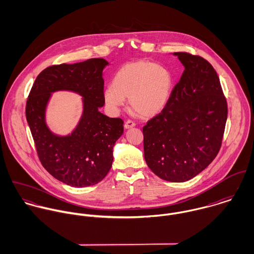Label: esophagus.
Wrapping results in <instances>:
<instances>
[{
    "mask_svg": "<svg viewBox=\"0 0 254 254\" xmlns=\"http://www.w3.org/2000/svg\"><path fill=\"white\" fill-rule=\"evenodd\" d=\"M135 126V123L132 121V120H127L124 124V127L125 129H130V128H133Z\"/></svg>",
    "mask_w": 254,
    "mask_h": 254,
    "instance_id": "esophagus-1",
    "label": "esophagus"
}]
</instances>
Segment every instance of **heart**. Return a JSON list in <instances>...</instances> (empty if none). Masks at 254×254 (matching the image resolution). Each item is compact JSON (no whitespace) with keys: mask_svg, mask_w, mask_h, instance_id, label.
Wrapping results in <instances>:
<instances>
[{"mask_svg":"<svg viewBox=\"0 0 254 254\" xmlns=\"http://www.w3.org/2000/svg\"><path fill=\"white\" fill-rule=\"evenodd\" d=\"M174 79L164 65L147 61L124 64L115 73L112 85L104 91V100L112 112H117L128 98L130 108L143 117H151L168 105Z\"/></svg>","mask_w":254,"mask_h":254,"instance_id":"b5f03b06","label":"heart"}]
</instances>
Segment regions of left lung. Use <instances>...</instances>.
Listing matches in <instances>:
<instances>
[{
    "label": "left lung",
    "mask_w": 254,
    "mask_h": 254,
    "mask_svg": "<svg viewBox=\"0 0 254 254\" xmlns=\"http://www.w3.org/2000/svg\"><path fill=\"white\" fill-rule=\"evenodd\" d=\"M185 67L168 105L143 128L145 160L165 181H189L216 157L227 121L219 77L204 59L174 53Z\"/></svg>",
    "instance_id": "8db88e82"
}]
</instances>
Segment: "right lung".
I'll return each instance as SVG.
<instances>
[{"label":"right lung","mask_w":254,"mask_h":254,"mask_svg":"<svg viewBox=\"0 0 254 254\" xmlns=\"http://www.w3.org/2000/svg\"><path fill=\"white\" fill-rule=\"evenodd\" d=\"M104 59L49 66L37 76L26 104V119L42 165L57 180L75 188L94 186L109 173L113 146L123 134V120L109 118L105 105ZM67 90L82 97V114L68 135L49 128L45 112L51 94Z\"/></svg>","instance_id":"right-lung-1"}]
</instances>
